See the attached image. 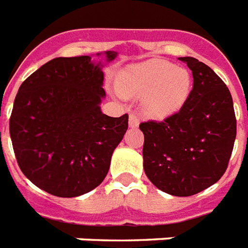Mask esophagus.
<instances>
[{
	"mask_svg": "<svg viewBox=\"0 0 248 248\" xmlns=\"http://www.w3.org/2000/svg\"><path fill=\"white\" fill-rule=\"evenodd\" d=\"M139 124H140V120H139V117L135 113H131L129 115V127L131 128H138Z\"/></svg>",
	"mask_w": 248,
	"mask_h": 248,
	"instance_id": "esophagus-1",
	"label": "esophagus"
}]
</instances>
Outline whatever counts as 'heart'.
<instances>
[{
  "label": "heart",
  "mask_w": 248,
  "mask_h": 248,
  "mask_svg": "<svg viewBox=\"0 0 248 248\" xmlns=\"http://www.w3.org/2000/svg\"><path fill=\"white\" fill-rule=\"evenodd\" d=\"M119 88L127 96H145L144 109L149 116L166 117L188 99L191 75L166 60H148L123 72Z\"/></svg>",
  "instance_id": "b5f03b06"
}]
</instances>
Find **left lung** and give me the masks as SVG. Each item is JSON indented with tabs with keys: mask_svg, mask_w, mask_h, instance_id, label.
<instances>
[{
	"mask_svg": "<svg viewBox=\"0 0 248 248\" xmlns=\"http://www.w3.org/2000/svg\"><path fill=\"white\" fill-rule=\"evenodd\" d=\"M194 87L179 112L140 124L144 171L154 186L173 196H191L223 176L236 138L231 93L208 65L180 57Z\"/></svg>",
	"mask_w": 248,
	"mask_h": 248,
	"instance_id": "obj_1",
	"label": "left lung"
}]
</instances>
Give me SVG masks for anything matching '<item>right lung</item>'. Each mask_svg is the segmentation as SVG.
Returning a JSON list of instances; mask_svg holds the SVG:
<instances>
[{
	"label": "right lung",
	"instance_id": "1",
	"mask_svg": "<svg viewBox=\"0 0 248 248\" xmlns=\"http://www.w3.org/2000/svg\"><path fill=\"white\" fill-rule=\"evenodd\" d=\"M116 56L105 52L107 61ZM101 66L89 56L57 57L31 73L16 96L9 120L16 159L48 194L75 198L100 186L127 132V113L101 112Z\"/></svg>",
	"mask_w": 248,
	"mask_h": 248
}]
</instances>
